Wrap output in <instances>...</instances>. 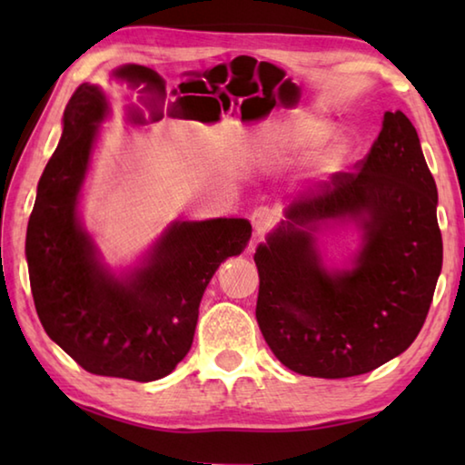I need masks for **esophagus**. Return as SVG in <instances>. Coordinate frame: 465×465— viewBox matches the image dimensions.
I'll list each match as a JSON object with an SVG mask.
<instances>
[{
	"label": "esophagus",
	"mask_w": 465,
	"mask_h": 465,
	"mask_svg": "<svg viewBox=\"0 0 465 465\" xmlns=\"http://www.w3.org/2000/svg\"><path fill=\"white\" fill-rule=\"evenodd\" d=\"M273 223H275V213L270 210V207H258V210L252 213V225L255 233L260 235L265 233Z\"/></svg>",
	"instance_id": "1"
}]
</instances>
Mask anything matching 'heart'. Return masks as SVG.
Masks as SVG:
<instances>
[{
    "instance_id": "1",
    "label": "heart",
    "mask_w": 465,
    "mask_h": 465,
    "mask_svg": "<svg viewBox=\"0 0 465 465\" xmlns=\"http://www.w3.org/2000/svg\"><path fill=\"white\" fill-rule=\"evenodd\" d=\"M320 134L322 132L315 130V127H308V130H288L283 137H285V142H288L290 145L298 147V145H305V143L315 142V140H318ZM343 157H345V152L338 150V152H333V153L328 155V160H325V163L338 165V163L343 162Z\"/></svg>"
}]
</instances>
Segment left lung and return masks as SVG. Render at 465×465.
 Returning a JSON list of instances; mask_svg holds the SVG:
<instances>
[{"label": "left lung", "instance_id": "left-lung-1", "mask_svg": "<svg viewBox=\"0 0 465 465\" xmlns=\"http://www.w3.org/2000/svg\"><path fill=\"white\" fill-rule=\"evenodd\" d=\"M438 190L416 127L385 112L380 135L355 170L295 200L253 260L255 318L285 368L312 378L368 373L406 351L428 318L441 272ZM353 216L364 227L354 268L328 272L302 227Z\"/></svg>", "mask_w": 465, "mask_h": 465}]
</instances>
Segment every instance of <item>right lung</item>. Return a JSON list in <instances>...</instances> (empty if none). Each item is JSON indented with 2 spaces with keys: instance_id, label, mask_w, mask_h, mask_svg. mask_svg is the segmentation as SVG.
Instances as JSON below:
<instances>
[{
  "instance_id": "right-lung-1",
  "label": "right lung",
  "mask_w": 465,
  "mask_h": 465,
  "mask_svg": "<svg viewBox=\"0 0 465 465\" xmlns=\"http://www.w3.org/2000/svg\"><path fill=\"white\" fill-rule=\"evenodd\" d=\"M107 114L97 85L82 84L64 112L27 223L25 255L35 312L45 333L85 371L153 381L190 351L202 295L220 263L252 235L245 220L175 223L143 268L125 282L95 260L75 203L92 145Z\"/></svg>"
}]
</instances>
